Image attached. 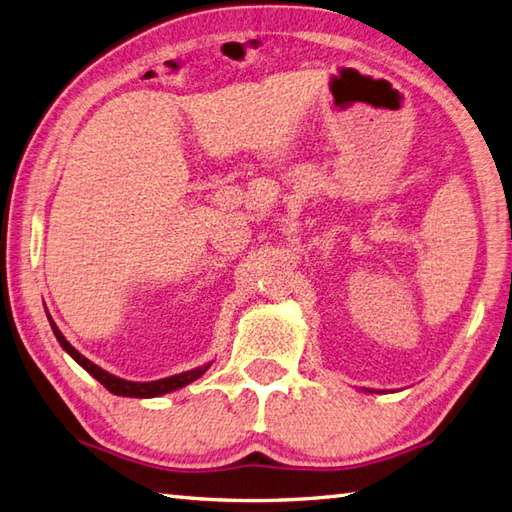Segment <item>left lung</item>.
<instances>
[{
	"label": "left lung",
	"instance_id": "obj_1",
	"mask_svg": "<svg viewBox=\"0 0 512 512\" xmlns=\"http://www.w3.org/2000/svg\"><path fill=\"white\" fill-rule=\"evenodd\" d=\"M367 391H369V389H367Z\"/></svg>",
	"mask_w": 512,
	"mask_h": 512
}]
</instances>
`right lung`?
<instances>
[{
  "label": "right lung",
  "mask_w": 512,
  "mask_h": 512,
  "mask_svg": "<svg viewBox=\"0 0 512 512\" xmlns=\"http://www.w3.org/2000/svg\"><path fill=\"white\" fill-rule=\"evenodd\" d=\"M48 321H50V328H52V332H54V336H57V341L61 343V347L65 352H68L76 363H79L85 372L88 374H92L96 380H99V383L107 389V391H112V394H116V396H129V398H156V396H162V394H169V391H176V389H180V387H184V385H189V383H193V380H198L206 369L211 367V363L209 365H202V367H195V369H191V372H182V374H176V376H169V378H160V380H151V383H134V380H125V378H118V376H114V374H110V372H105L103 367H99V365H94L92 361H88V358H85L79 350H74V347L65 341V336L61 334V330L57 328V325H54V321L50 319V314H48Z\"/></svg>",
  "instance_id": "right-lung-1"
}]
</instances>
